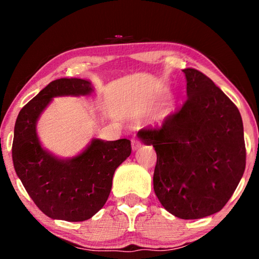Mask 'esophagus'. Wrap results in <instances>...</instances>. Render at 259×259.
<instances>
[{"label":"esophagus","mask_w":259,"mask_h":259,"mask_svg":"<svg viewBox=\"0 0 259 259\" xmlns=\"http://www.w3.org/2000/svg\"><path fill=\"white\" fill-rule=\"evenodd\" d=\"M131 146H133V150H137V148L140 146V142L136 138L131 139Z\"/></svg>","instance_id":"obj_1"}]
</instances>
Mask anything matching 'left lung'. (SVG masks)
<instances>
[{
    "instance_id": "1",
    "label": "left lung",
    "mask_w": 259,
    "mask_h": 259,
    "mask_svg": "<svg viewBox=\"0 0 259 259\" xmlns=\"http://www.w3.org/2000/svg\"><path fill=\"white\" fill-rule=\"evenodd\" d=\"M183 72L185 103L138 136L156 151L153 186L161 204L178 218L198 219L224 208L242 178L247 154L235 104L202 72Z\"/></svg>"
}]
</instances>
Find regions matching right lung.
<instances>
[{"mask_svg": "<svg viewBox=\"0 0 259 259\" xmlns=\"http://www.w3.org/2000/svg\"><path fill=\"white\" fill-rule=\"evenodd\" d=\"M88 80L61 77L50 82L20 109L15 124L12 160L15 170L34 203L54 219L83 222L104 207L112 188L113 175L131 153L129 139H94L71 160H58L41 147L36 121L57 96L91 93Z\"/></svg>", "mask_w": 259, "mask_h": 259, "instance_id": "add662e5", "label": "right lung"}]
</instances>
